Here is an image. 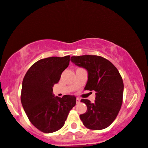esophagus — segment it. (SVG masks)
<instances>
[{
    "instance_id": "esophagus-1",
    "label": "esophagus",
    "mask_w": 148,
    "mask_h": 148,
    "mask_svg": "<svg viewBox=\"0 0 148 148\" xmlns=\"http://www.w3.org/2000/svg\"><path fill=\"white\" fill-rule=\"evenodd\" d=\"M79 102H80V99H79V98H77V99H76V103H77V104H78Z\"/></svg>"
}]
</instances>
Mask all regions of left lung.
Instances as JSON below:
<instances>
[{
    "label": "left lung",
    "mask_w": 148,
    "mask_h": 148,
    "mask_svg": "<svg viewBox=\"0 0 148 148\" xmlns=\"http://www.w3.org/2000/svg\"><path fill=\"white\" fill-rule=\"evenodd\" d=\"M71 61L88 72L85 90L95 91L93 103L82 99L86 104L87 112L79 116L84 126L91 130L107 128L116 119L123 103V82L118 70L104 57L86 55L73 56Z\"/></svg>",
    "instance_id": "8db88e82"
}]
</instances>
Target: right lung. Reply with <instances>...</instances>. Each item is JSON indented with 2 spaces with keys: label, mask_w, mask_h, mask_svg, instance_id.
Listing matches in <instances>:
<instances>
[{
  "label": "right lung",
  "mask_w": 148,
  "mask_h": 148,
  "mask_svg": "<svg viewBox=\"0 0 148 148\" xmlns=\"http://www.w3.org/2000/svg\"><path fill=\"white\" fill-rule=\"evenodd\" d=\"M70 56L42 59L31 66L22 83L21 101L31 123L44 133L61 129L76 105L74 95L54 97L53 87L69 66Z\"/></svg>",
  "instance_id": "right-lung-1"
}]
</instances>
